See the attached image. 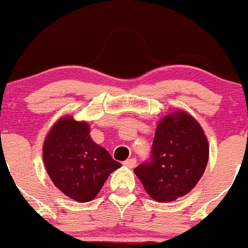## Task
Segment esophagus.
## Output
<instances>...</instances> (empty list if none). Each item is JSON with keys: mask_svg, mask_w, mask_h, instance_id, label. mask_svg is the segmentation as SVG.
<instances>
[{"mask_svg": "<svg viewBox=\"0 0 248 248\" xmlns=\"http://www.w3.org/2000/svg\"><path fill=\"white\" fill-rule=\"evenodd\" d=\"M123 164H124V166H126V168L132 169V168H135V165H136V159L130 158V159H127V160H125Z\"/></svg>", "mask_w": 248, "mask_h": 248, "instance_id": "obj_1", "label": "esophagus"}]
</instances>
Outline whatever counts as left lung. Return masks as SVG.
<instances>
[{"label": "left lung", "instance_id": "left-lung-1", "mask_svg": "<svg viewBox=\"0 0 248 248\" xmlns=\"http://www.w3.org/2000/svg\"><path fill=\"white\" fill-rule=\"evenodd\" d=\"M207 137L199 122L183 109L159 121L152 159L134 170L149 197L175 202L190 192L204 175L208 161Z\"/></svg>", "mask_w": 248, "mask_h": 248}]
</instances>
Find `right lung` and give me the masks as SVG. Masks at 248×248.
<instances>
[{
	"label": "right lung",
	"mask_w": 248,
	"mask_h": 248,
	"mask_svg": "<svg viewBox=\"0 0 248 248\" xmlns=\"http://www.w3.org/2000/svg\"><path fill=\"white\" fill-rule=\"evenodd\" d=\"M43 161L51 182L66 197L92 202L108 176L122 166L90 137V125L63 116L44 139Z\"/></svg>",
	"instance_id": "1"
}]
</instances>
